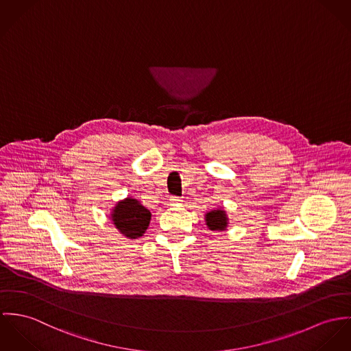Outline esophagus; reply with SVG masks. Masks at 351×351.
<instances>
[{
	"instance_id": "obj_1",
	"label": "esophagus",
	"mask_w": 351,
	"mask_h": 351,
	"mask_svg": "<svg viewBox=\"0 0 351 351\" xmlns=\"http://www.w3.org/2000/svg\"><path fill=\"white\" fill-rule=\"evenodd\" d=\"M182 202V199L179 197V196H169V203L172 204V206H175V204H179Z\"/></svg>"
}]
</instances>
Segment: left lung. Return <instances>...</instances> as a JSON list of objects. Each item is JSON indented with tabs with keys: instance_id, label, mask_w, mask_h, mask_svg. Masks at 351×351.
I'll return each mask as SVG.
<instances>
[{
	"instance_id": "1",
	"label": "left lung",
	"mask_w": 351,
	"mask_h": 351,
	"mask_svg": "<svg viewBox=\"0 0 351 351\" xmlns=\"http://www.w3.org/2000/svg\"><path fill=\"white\" fill-rule=\"evenodd\" d=\"M206 223L210 228V230H223V229H226L228 218H226L225 211L214 210V211L207 213Z\"/></svg>"
}]
</instances>
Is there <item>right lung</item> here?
Returning <instances> with one entry per match:
<instances>
[{
  "instance_id": "obj_1",
  "label": "right lung",
  "mask_w": 351,
  "mask_h": 351,
  "mask_svg": "<svg viewBox=\"0 0 351 351\" xmlns=\"http://www.w3.org/2000/svg\"><path fill=\"white\" fill-rule=\"evenodd\" d=\"M151 213L138 200L128 197L117 203L113 213V222L118 230L129 238L141 237L148 229Z\"/></svg>"
}]
</instances>
